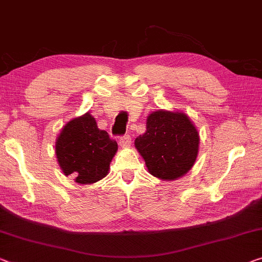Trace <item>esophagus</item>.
Wrapping results in <instances>:
<instances>
[{"instance_id": "esophagus-1", "label": "esophagus", "mask_w": 262, "mask_h": 262, "mask_svg": "<svg viewBox=\"0 0 262 262\" xmlns=\"http://www.w3.org/2000/svg\"><path fill=\"white\" fill-rule=\"evenodd\" d=\"M119 145L122 147H128L131 145V137L130 135H125L119 138Z\"/></svg>"}]
</instances>
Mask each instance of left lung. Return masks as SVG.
Here are the masks:
<instances>
[{
    "instance_id": "1",
    "label": "left lung",
    "mask_w": 262,
    "mask_h": 262,
    "mask_svg": "<svg viewBox=\"0 0 262 262\" xmlns=\"http://www.w3.org/2000/svg\"><path fill=\"white\" fill-rule=\"evenodd\" d=\"M135 145L151 174L174 180L194 164L199 135L185 114L162 110L148 116L146 131L137 137Z\"/></svg>"
}]
</instances>
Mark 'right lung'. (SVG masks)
Listing matches in <instances>:
<instances>
[{
    "instance_id": "obj_1",
    "label": "right lung",
    "mask_w": 262,
    "mask_h": 262,
    "mask_svg": "<svg viewBox=\"0 0 262 262\" xmlns=\"http://www.w3.org/2000/svg\"><path fill=\"white\" fill-rule=\"evenodd\" d=\"M117 148V142L106 131L99 130L89 114L68 123L56 140L59 166L78 184H92L104 178Z\"/></svg>"
}]
</instances>
